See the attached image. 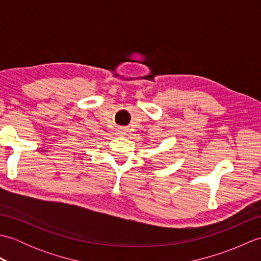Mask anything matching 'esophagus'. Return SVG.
I'll use <instances>...</instances> for the list:
<instances>
[{"mask_svg":"<svg viewBox=\"0 0 261 261\" xmlns=\"http://www.w3.org/2000/svg\"><path fill=\"white\" fill-rule=\"evenodd\" d=\"M118 134L121 135V136H124L125 135V129H123V127H121V129L118 130Z\"/></svg>","mask_w":261,"mask_h":261,"instance_id":"obj_1","label":"esophagus"}]
</instances>
